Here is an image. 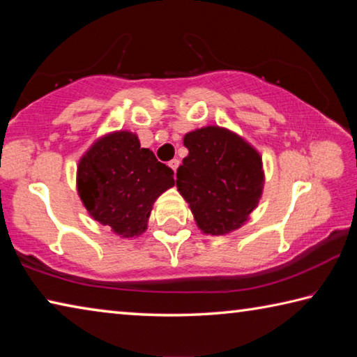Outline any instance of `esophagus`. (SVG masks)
<instances>
[{
  "label": "esophagus",
  "instance_id": "obj_1",
  "mask_svg": "<svg viewBox=\"0 0 357 357\" xmlns=\"http://www.w3.org/2000/svg\"><path fill=\"white\" fill-rule=\"evenodd\" d=\"M179 164H181V162H179V159H173V160H170V164H168V165H170V167L173 168V172H174V173H176V170H178V167H179Z\"/></svg>",
  "mask_w": 357,
  "mask_h": 357
}]
</instances>
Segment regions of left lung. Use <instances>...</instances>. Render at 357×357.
Returning a JSON list of instances; mask_svg holds the SVG:
<instances>
[{
  "mask_svg": "<svg viewBox=\"0 0 357 357\" xmlns=\"http://www.w3.org/2000/svg\"><path fill=\"white\" fill-rule=\"evenodd\" d=\"M189 155L178 168L176 185L208 234L239 228L257 208L263 192L261 157L227 129L203 128L184 137Z\"/></svg>",
  "mask_w": 357,
  "mask_h": 357,
  "instance_id": "1",
  "label": "left lung"
}]
</instances>
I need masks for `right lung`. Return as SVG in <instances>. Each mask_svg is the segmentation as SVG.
Masks as SVG:
<instances>
[{
  "mask_svg": "<svg viewBox=\"0 0 357 357\" xmlns=\"http://www.w3.org/2000/svg\"><path fill=\"white\" fill-rule=\"evenodd\" d=\"M173 185L172 168L126 130L96 142L77 170L78 195L89 215L123 238L146 229L155 198Z\"/></svg>",
  "mask_w": 357,
  "mask_h": 357,
  "instance_id": "right-lung-1",
  "label": "right lung"
}]
</instances>
